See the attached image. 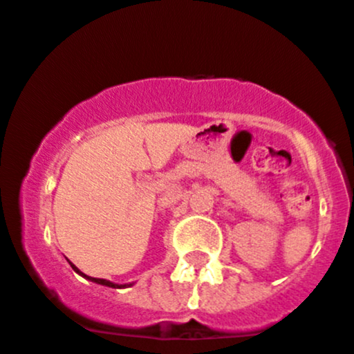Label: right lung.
<instances>
[{"label":"right lung","mask_w":354,"mask_h":354,"mask_svg":"<svg viewBox=\"0 0 354 354\" xmlns=\"http://www.w3.org/2000/svg\"><path fill=\"white\" fill-rule=\"evenodd\" d=\"M71 266H72V270H74L75 273H79V275L84 277L86 280H91V282H95V283H100V286H105V287H112V289H121V287H126V286H118V283H114V282H109V280H105V279H93V277L84 275V273L79 272V270L75 268V266L72 263H71ZM129 286H131V283H129Z\"/></svg>","instance_id":"obj_1"}]
</instances>
